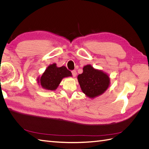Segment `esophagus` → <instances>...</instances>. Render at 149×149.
<instances>
[{
  "label": "esophagus",
  "mask_w": 149,
  "mask_h": 149,
  "mask_svg": "<svg viewBox=\"0 0 149 149\" xmlns=\"http://www.w3.org/2000/svg\"><path fill=\"white\" fill-rule=\"evenodd\" d=\"M71 73H72V75H73V76H74V77H75V76L77 75V73H76V71L75 70L72 71Z\"/></svg>",
  "instance_id": "esophagus-1"
}]
</instances>
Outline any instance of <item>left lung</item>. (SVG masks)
<instances>
[{"mask_svg": "<svg viewBox=\"0 0 149 149\" xmlns=\"http://www.w3.org/2000/svg\"><path fill=\"white\" fill-rule=\"evenodd\" d=\"M83 70V73L78 76V80L84 94L90 98H94L106 91L110 84L109 76L90 65L84 66Z\"/></svg>", "mask_w": 149, "mask_h": 149, "instance_id": "8db88e82", "label": "left lung"}]
</instances>
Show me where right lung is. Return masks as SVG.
<instances>
[{
  "label": "right lung",
  "instance_id": "1",
  "mask_svg": "<svg viewBox=\"0 0 149 149\" xmlns=\"http://www.w3.org/2000/svg\"><path fill=\"white\" fill-rule=\"evenodd\" d=\"M71 76V71L65 66L57 67L56 63H53L48 66L41 78L37 79V81L43 88L53 91L58 88L63 78Z\"/></svg>",
  "mask_w": 149,
  "mask_h": 149
}]
</instances>
